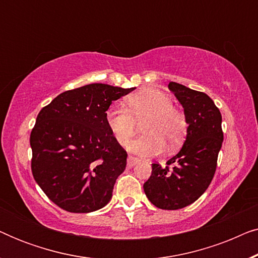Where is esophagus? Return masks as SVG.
Returning a JSON list of instances; mask_svg holds the SVG:
<instances>
[{
  "label": "esophagus",
  "instance_id": "obj_1",
  "mask_svg": "<svg viewBox=\"0 0 258 258\" xmlns=\"http://www.w3.org/2000/svg\"><path fill=\"white\" fill-rule=\"evenodd\" d=\"M139 162H140L139 158H136L134 156H128V167L129 168H133L134 165H136Z\"/></svg>",
  "mask_w": 258,
  "mask_h": 258
}]
</instances>
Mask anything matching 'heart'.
I'll return each mask as SVG.
<instances>
[{
  "label": "heart",
  "mask_w": 258,
  "mask_h": 258,
  "mask_svg": "<svg viewBox=\"0 0 258 258\" xmlns=\"http://www.w3.org/2000/svg\"><path fill=\"white\" fill-rule=\"evenodd\" d=\"M126 109L109 108L105 122L119 146H128L136 133V121L142 123L146 135L133 141L130 150L141 156H153L164 149V143L176 147L186 133L184 115L175 108L170 96L153 88L132 94L125 100Z\"/></svg>",
  "instance_id": "1"
}]
</instances>
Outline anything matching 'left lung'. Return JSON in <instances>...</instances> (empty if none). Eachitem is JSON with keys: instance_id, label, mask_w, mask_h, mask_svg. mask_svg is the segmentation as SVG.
I'll return each mask as SVG.
<instances>
[{"instance_id": "left-lung-1", "label": "left lung", "mask_w": 258, "mask_h": 258, "mask_svg": "<svg viewBox=\"0 0 258 258\" xmlns=\"http://www.w3.org/2000/svg\"><path fill=\"white\" fill-rule=\"evenodd\" d=\"M184 109L186 137L165 167L153 163L143 184L148 200L164 210L182 209L199 200L209 186L223 142L222 115L207 94L170 82L168 86Z\"/></svg>"}]
</instances>
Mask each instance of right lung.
<instances>
[{
	"label": "right lung",
	"mask_w": 258,
	"mask_h": 258,
	"mask_svg": "<svg viewBox=\"0 0 258 258\" xmlns=\"http://www.w3.org/2000/svg\"><path fill=\"white\" fill-rule=\"evenodd\" d=\"M134 89L87 84L59 94L38 112L30 134L31 171L56 206L82 214L111 200L128 155L109 130L105 112Z\"/></svg>",
	"instance_id": "obj_1"
}]
</instances>
